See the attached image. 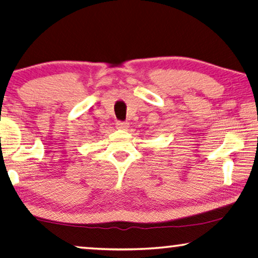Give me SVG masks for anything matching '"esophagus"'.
Segmentation results:
<instances>
[{
	"instance_id": "1",
	"label": "esophagus",
	"mask_w": 258,
	"mask_h": 258,
	"mask_svg": "<svg viewBox=\"0 0 258 258\" xmlns=\"http://www.w3.org/2000/svg\"><path fill=\"white\" fill-rule=\"evenodd\" d=\"M127 127H128L127 122H124V121H118L117 122V128H119V130H126Z\"/></svg>"
}]
</instances>
